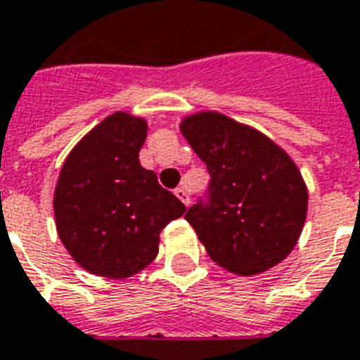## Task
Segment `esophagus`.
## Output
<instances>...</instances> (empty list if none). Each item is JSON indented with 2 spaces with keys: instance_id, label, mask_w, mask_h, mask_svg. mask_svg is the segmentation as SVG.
<instances>
[{
  "instance_id": "34e87169",
  "label": "esophagus",
  "mask_w": 360,
  "mask_h": 360,
  "mask_svg": "<svg viewBox=\"0 0 360 360\" xmlns=\"http://www.w3.org/2000/svg\"><path fill=\"white\" fill-rule=\"evenodd\" d=\"M174 195H176L178 199L182 200L184 205H186V206L189 205V193H188V191H186V189H184V188H176V189H174Z\"/></svg>"
}]
</instances>
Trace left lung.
<instances>
[{
  "instance_id": "left-lung-1",
  "label": "left lung",
  "mask_w": 360,
  "mask_h": 360,
  "mask_svg": "<svg viewBox=\"0 0 360 360\" xmlns=\"http://www.w3.org/2000/svg\"><path fill=\"white\" fill-rule=\"evenodd\" d=\"M180 131L210 172L208 202L186 214L214 263L261 274L293 252L308 212V188L285 150L261 131L205 110Z\"/></svg>"
}]
</instances>
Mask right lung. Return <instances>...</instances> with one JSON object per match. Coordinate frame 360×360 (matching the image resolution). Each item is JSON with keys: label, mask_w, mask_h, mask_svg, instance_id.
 Segmentation results:
<instances>
[{"label": "right lung", "mask_w": 360, "mask_h": 360, "mask_svg": "<svg viewBox=\"0 0 360 360\" xmlns=\"http://www.w3.org/2000/svg\"><path fill=\"white\" fill-rule=\"evenodd\" d=\"M146 120L114 112L79 141L54 191L56 231L84 270L124 280L160 252V233L186 212L182 200L141 165Z\"/></svg>", "instance_id": "1"}]
</instances>
